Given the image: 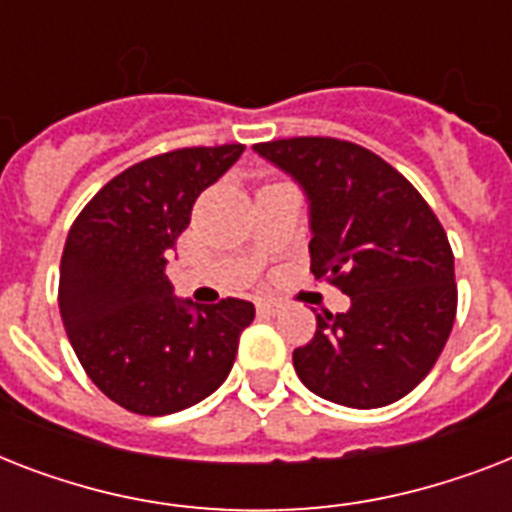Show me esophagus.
Returning <instances> with one entry per match:
<instances>
[{"mask_svg":"<svg viewBox=\"0 0 512 512\" xmlns=\"http://www.w3.org/2000/svg\"><path fill=\"white\" fill-rule=\"evenodd\" d=\"M281 311V305L276 300H257V313L263 316H276Z\"/></svg>","mask_w":512,"mask_h":512,"instance_id":"obj_1","label":"esophagus"}]
</instances>
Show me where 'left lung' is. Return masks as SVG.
Instances as JSON below:
<instances>
[{
  "label": "left lung",
  "instance_id": "left-lung-1",
  "mask_svg": "<svg viewBox=\"0 0 512 512\" xmlns=\"http://www.w3.org/2000/svg\"><path fill=\"white\" fill-rule=\"evenodd\" d=\"M255 151L303 185L313 276L350 297L345 313H316V335L292 353L297 377L353 409L404 398L433 369L457 316L444 225L401 172L364 146L287 138Z\"/></svg>",
  "mask_w": 512,
  "mask_h": 512
}]
</instances>
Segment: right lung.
I'll return each mask as SVG.
<instances>
[{
    "label": "right lung",
    "mask_w": 512,
    "mask_h": 512,
    "mask_svg": "<svg viewBox=\"0 0 512 512\" xmlns=\"http://www.w3.org/2000/svg\"><path fill=\"white\" fill-rule=\"evenodd\" d=\"M241 151V143L177 148L132 164L68 231L58 287L63 327L87 377L130 412L162 417L215 393L255 319V305L239 297L177 300L164 273L193 201Z\"/></svg>",
    "instance_id": "1"
}]
</instances>
